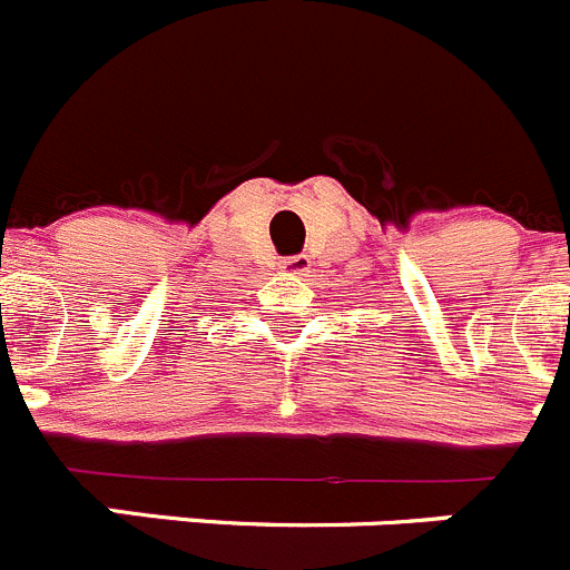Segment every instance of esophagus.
Returning a JSON list of instances; mask_svg holds the SVG:
<instances>
[{
	"instance_id": "34e87169",
	"label": "esophagus",
	"mask_w": 570,
	"mask_h": 570,
	"mask_svg": "<svg viewBox=\"0 0 570 570\" xmlns=\"http://www.w3.org/2000/svg\"><path fill=\"white\" fill-rule=\"evenodd\" d=\"M282 274L288 276H305L311 271V256L305 254H296V256H288V259H282Z\"/></svg>"
}]
</instances>
